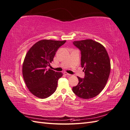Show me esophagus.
<instances>
[{
  "mask_svg": "<svg viewBox=\"0 0 130 130\" xmlns=\"http://www.w3.org/2000/svg\"><path fill=\"white\" fill-rule=\"evenodd\" d=\"M64 74L65 75H67V76H71V74H69L67 73V72H64Z\"/></svg>",
  "mask_w": 130,
  "mask_h": 130,
  "instance_id": "34e87169",
  "label": "esophagus"
}]
</instances>
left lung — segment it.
Wrapping results in <instances>:
<instances>
[{
  "instance_id": "8db88e82",
  "label": "left lung",
  "mask_w": 130,
  "mask_h": 130,
  "mask_svg": "<svg viewBox=\"0 0 130 130\" xmlns=\"http://www.w3.org/2000/svg\"><path fill=\"white\" fill-rule=\"evenodd\" d=\"M73 44L81 51V66L85 76L77 77L79 83L72 87V91L80 98H93L107 83L111 70L109 56L103 45L91 39L75 41Z\"/></svg>"
}]
</instances>
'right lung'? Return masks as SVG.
<instances>
[{"label": "right lung", "instance_id": "obj_1", "mask_svg": "<svg viewBox=\"0 0 130 130\" xmlns=\"http://www.w3.org/2000/svg\"><path fill=\"white\" fill-rule=\"evenodd\" d=\"M64 41L42 40L28 51L23 64V76L29 91L40 99L49 97L56 91L62 72L47 69Z\"/></svg>", "mask_w": 130, "mask_h": 130}]
</instances>
